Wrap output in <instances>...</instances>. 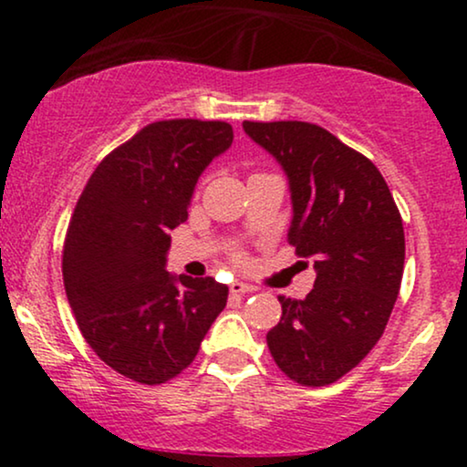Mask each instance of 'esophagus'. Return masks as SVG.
<instances>
[{
    "label": "esophagus",
    "mask_w": 467,
    "mask_h": 467,
    "mask_svg": "<svg viewBox=\"0 0 467 467\" xmlns=\"http://www.w3.org/2000/svg\"><path fill=\"white\" fill-rule=\"evenodd\" d=\"M252 292H256V287L250 285V283L234 281L233 285H230V294H234V296H239V294H252Z\"/></svg>",
    "instance_id": "34e87169"
}]
</instances>
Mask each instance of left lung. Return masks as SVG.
Here are the masks:
<instances>
[{"label":"left lung","instance_id":"1","mask_svg":"<svg viewBox=\"0 0 467 467\" xmlns=\"http://www.w3.org/2000/svg\"><path fill=\"white\" fill-rule=\"evenodd\" d=\"M281 164L292 197L287 241L314 261V289L278 296L267 331L272 358L303 387L349 373L384 334L404 272V226L382 173L362 153L312 122H244Z\"/></svg>","mask_w":467,"mask_h":467}]
</instances>
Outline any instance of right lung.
Instances as JSON below:
<instances>
[{"mask_svg": "<svg viewBox=\"0 0 467 467\" xmlns=\"http://www.w3.org/2000/svg\"><path fill=\"white\" fill-rule=\"evenodd\" d=\"M230 144L228 122H151L96 166L69 219V307L96 356L133 382L162 384L184 371L226 307V285L171 275L166 254L197 180Z\"/></svg>", "mask_w": 467, "mask_h": 467, "instance_id": "1", "label": "right lung"}]
</instances>
